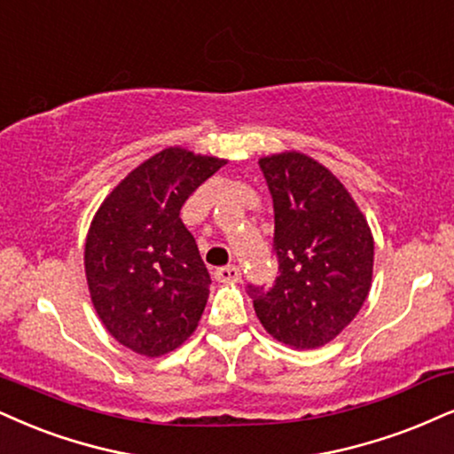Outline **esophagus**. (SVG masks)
Segmentation results:
<instances>
[{"mask_svg":"<svg viewBox=\"0 0 454 454\" xmlns=\"http://www.w3.org/2000/svg\"><path fill=\"white\" fill-rule=\"evenodd\" d=\"M242 273H239L238 267L229 265V267H221V270L215 271V279L221 284H238Z\"/></svg>","mask_w":454,"mask_h":454,"instance_id":"esophagus-1","label":"esophagus"}]
</instances>
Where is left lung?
Returning <instances> with one entry per match:
<instances>
[{"instance_id": "1", "label": "left lung", "mask_w": 454, "mask_h": 454, "mask_svg": "<svg viewBox=\"0 0 454 454\" xmlns=\"http://www.w3.org/2000/svg\"><path fill=\"white\" fill-rule=\"evenodd\" d=\"M273 198V250L279 276L262 293L250 286L256 317L293 349L337 339L371 293L374 239L366 216L326 166L282 151L259 160Z\"/></svg>"}]
</instances>
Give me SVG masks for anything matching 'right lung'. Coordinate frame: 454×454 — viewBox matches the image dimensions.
Returning a JSON list of instances; mask_svg holds the SVG:
<instances>
[{
	"instance_id": "obj_1",
	"label": "right lung",
	"mask_w": 454,
	"mask_h": 454,
	"mask_svg": "<svg viewBox=\"0 0 454 454\" xmlns=\"http://www.w3.org/2000/svg\"><path fill=\"white\" fill-rule=\"evenodd\" d=\"M225 164L184 147L161 149L128 172L92 218L83 248L92 305L134 354L164 356L198 328L210 276L178 215Z\"/></svg>"
}]
</instances>
